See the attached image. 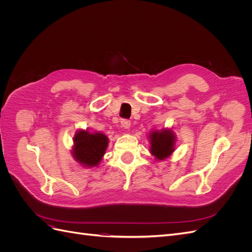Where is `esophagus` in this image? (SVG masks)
<instances>
[{"mask_svg": "<svg viewBox=\"0 0 252 252\" xmlns=\"http://www.w3.org/2000/svg\"><path fill=\"white\" fill-rule=\"evenodd\" d=\"M121 125H122V127H123V128L128 129L129 127H130V125H131V122L129 121V120H127V119H123V120L121 121Z\"/></svg>", "mask_w": 252, "mask_h": 252, "instance_id": "1", "label": "esophagus"}]
</instances>
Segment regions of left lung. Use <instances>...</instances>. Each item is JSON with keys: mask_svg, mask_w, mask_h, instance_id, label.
<instances>
[{"mask_svg": "<svg viewBox=\"0 0 252 252\" xmlns=\"http://www.w3.org/2000/svg\"><path fill=\"white\" fill-rule=\"evenodd\" d=\"M149 136L151 143V154L157 158L163 159L171 155L174 145V136L171 131H155L150 133Z\"/></svg>", "mask_w": 252, "mask_h": 252, "instance_id": "left-lung-1", "label": "left lung"}]
</instances>
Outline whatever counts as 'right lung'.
<instances>
[{
    "instance_id": "1",
    "label": "right lung",
    "mask_w": 252,
    "mask_h": 252,
    "mask_svg": "<svg viewBox=\"0 0 252 252\" xmlns=\"http://www.w3.org/2000/svg\"><path fill=\"white\" fill-rule=\"evenodd\" d=\"M108 139L102 133L79 131L74 136V158L88 167L96 166L107 148Z\"/></svg>"
}]
</instances>
